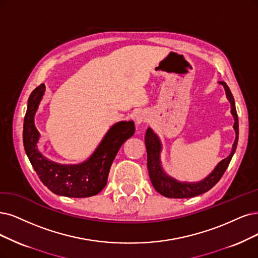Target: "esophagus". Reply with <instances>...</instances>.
<instances>
[{"instance_id": "esophagus-1", "label": "esophagus", "mask_w": 258, "mask_h": 258, "mask_svg": "<svg viewBox=\"0 0 258 258\" xmlns=\"http://www.w3.org/2000/svg\"><path fill=\"white\" fill-rule=\"evenodd\" d=\"M147 121V117H146V114L145 113H138L137 116H136V118H135V122H136V124L137 125H139V124H141V123H145Z\"/></svg>"}]
</instances>
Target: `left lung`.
Masks as SVG:
<instances>
[{"mask_svg":"<svg viewBox=\"0 0 258 258\" xmlns=\"http://www.w3.org/2000/svg\"><path fill=\"white\" fill-rule=\"evenodd\" d=\"M221 85L226 92V97L231 103L232 113L235 119L234 128L236 132V138L233 145V149L231 154L226 158L221 160L220 163L217 165V167L214 169L213 172L209 174L204 179L200 180L197 183H188V182H178V180L168 176L163 168H161L160 164V151H161V144L158 139V137L154 134L153 131L151 128L147 130L146 133V148H147V155H148V169H149V175L151 178V182L153 187L157 192L163 195L167 198H173V199H187L192 198L199 195H202L209 189H212L220 178L224 174L226 168L230 165V161L235 153L237 144H238V134H239V128H238V116L235 107L234 98L232 95V92L228 88V86L224 82H220Z\"/></svg>","mask_w":258,"mask_h":258,"instance_id":"8db88e82","label":"left lung"}]
</instances>
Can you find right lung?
Wrapping results in <instances>:
<instances>
[{"mask_svg": "<svg viewBox=\"0 0 258 258\" xmlns=\"http://www.w3.org/2000/svg\"><path fill=\"white\" fill-rule=\"evenodd\" d=\"M44 89V84L38 86L28 99L23 126V144L28 159L41 182L52 192L69 198H88L98 195L107 184L111 164L120 147L134 135V122L121 121L114 124L93 154L81 165L64 166L52 163L37 149L40 134L34 124L35 112Z\"/></svg>", "mask_w": 258, "mask_h": 258, "instance_id": "1", "label": "right lung"}]
</instances>
